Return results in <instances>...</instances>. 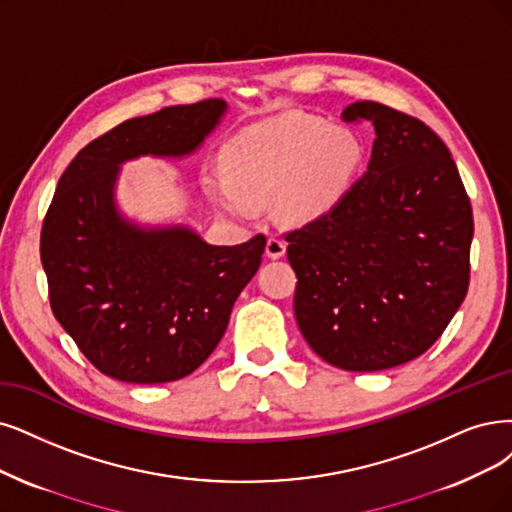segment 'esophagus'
Returning <instances> with one entry per match:
<instances>
[{"instance_id":"34e87169","label":"esophagus","mask_w":512,"mask_h":512,"mask_svg":"<svg viewBox=\"0 0 512 512\" xmlns=\"http://www.w3.org/2000/svg\"><path fill=\"white\" fill-rule=\"evenodd\" d=\"M285 253H287V242L278 236H270L266 242V255L270 259H280Z\"/></svg>"}]
</instances>
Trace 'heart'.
I'll use <instances>...</instances> for the list:
<instances>
[{
    "label": "heart",
    "mask_w": 512,
    "mask_h": 512,
    "mask_svg": "<svg viewBox=\"0 0 512 512\" xmlns=\"http://www.w3.org/2000/svg\"><path fill=\"white\" fill-rule=\"evenodd\" d=\"M221 162L225 179H204V192L219 211L249 219L255 202L276 196L282 221L304 223L344 196L361 162V145L325 120L287 116L238 132Z\"/></svg>",
    "instance_id": "1"
}]
</instances>
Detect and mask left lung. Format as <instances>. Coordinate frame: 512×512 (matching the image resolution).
Returning a JSON list of instances; mask_svg holds the SVG:
<instances>
[{"label":"left lung","instance_id":"8db88e82","mask_svg":"<svg viewBox=\"0 0 512 512\" xmlns=\"http://www.w3.org/2000/svg\"><path fill=\"white\" fill-rule=\"evenodd\" d=\"M367 173L327 213L285 234L295 318L333 367L384 371L443 335L470 282L472 206L447 145L422 120L375 101Z\"/></svg>","mask_w":512,"mask_h":512}]
</instances>
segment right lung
I'll list each match as a JSON object with an SVG mask.
<instances>
[{
	"mask_svg": "<svg viewBox=\"0 0 512 512\" xmlns=\"http://www.w3.org/2000/svg\"><path fill=\"white\" fill-rule=\"evenodd\" d=\"M223 111L206 99L126 120L78 151L56 185L40 240L50 308L113 380L164 384L196 371L261 266L263 234L213 246L179 225L141 230L113 204L124 160L185 156Z\"/></svg>",
	"mask_w": 512,
	"mask_h": 512,
	"instance_id": "obj_1",
	"label": "right lung"
}]
</instances>
